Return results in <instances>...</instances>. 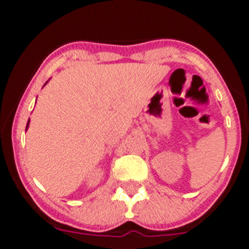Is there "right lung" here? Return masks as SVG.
<instances>
[{"mask_svg": "<svg viewBox=\"0 0 249 249\" xmlns=\"http://www.w3.org/2000/svg\"><path fill=\"white\" fill-rule=\"evenodd\" d=\"M47 83H48V81H47ZM47 83H45V84H44V85H47ZM28 127H29V121H28V123H27V127H26V131H27V129H28Z\"/></svg>", "mask_w": 249, "mask_h": 249, "instance_id": "obj_1", "label": "right lung"}]
</instances>
